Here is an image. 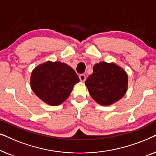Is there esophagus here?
I'll return each instance as SVG.
<instances>
[{"label": "esophagus", "mask_w": 156, "mask_h": 156, "mask_svg": "<svg viewBox=\"0 0 156 156\" xmlns=\"http://www.w3.org/2000/svg\"><path fill=\"white\" fill-rule=\"evenodd\" d=\"M79 78H80V81L83 82V81H85V80H86V76H85L84 74H80L79 75Z\"/></svg>", "instance_id": "1"}]
</instances>
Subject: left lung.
Instances as JSON below:
<instances>
[{
	"label": "left lung",
	"mask_w": 156,
	"mask_h": 156,
	"mask_svg": "<svg viewBox=\"0 0 156 156\" xmlns=\"http://www.w3.org/2000/svg\"><path fill=\"white\" fill-rule=\"evenodd\" d=\"M86 86L93 100L102 105L117 102L125 95L128 76L114 63L101 62L93 67V73L86 80Z\"/></svg>",
	"instance_id": "obj_1"
}]
</instances>
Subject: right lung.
Here are the masks:
<instances>
[{"mask_svg": "<svg viewBox=\"0 0 156 156\" xmlns=\"http://www.w3.org/2000/svg\"><path fill=\"white\" fill-rule=\"evenodd\" d=\"M79 78L71 67L61 62H51L40 65L31 74L30 85L39 98L51 105L64 102L71 93Z\"/></svg>", "mask_w": 156, "mask_h": 156, "instance_id": "obj_1", "label": "right lung"}]
</instances>
